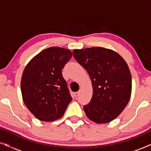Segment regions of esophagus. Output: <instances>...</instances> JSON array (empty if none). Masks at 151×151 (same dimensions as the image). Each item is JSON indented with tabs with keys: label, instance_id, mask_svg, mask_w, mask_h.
<instances>
[{
	"label": "esophagus",
	"instance_id": "esophagus-1",
	"mask_svg": "<svg viewBox=\"0 0 151 151\" xmlns=\"http://www.w3.org/2000/svg\"><path fill=\"white\" fill-rule=\"evenodd\" d=\"M79 94H80V91L74 93V96H75V97H78V96H79Z\"/></svg>",
	"mask_w": 151,
	"mask_h": 151
}]
</instances>
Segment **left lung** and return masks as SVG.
<instances>
[{"mask_svg": "<svg viewBox=\"0 0 151 151\" xmlns=\"http://www.w3.org/2000/svg\"><path fill=\"white\" fill-rule=\"evenodd\" d=\"M73 55L93 84L91 100L84 106L86 116L98 124L110 122L131 98L132 79L127 63L118 53L103 47L74 49Z\"/></svg>", "mask_w": 151, "mask_h": 151, "instance_id": "left-lung-1", "label": "left lung"}]
</instances>
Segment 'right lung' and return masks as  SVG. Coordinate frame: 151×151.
<instances>
[{
  "mask_svg": "<svg viewBox=\"0 0 151 151\" xmlns=\"http://www.w3.org/2000/svg\"><path fill=\"white\" fill-rule=\"evenodd\" d=\"M72 57L70 50L52 47L31 60L22 76L23 102L37 119L51 122L60 118L72 100L62 70Z\"/></svg>",
  "mask_w": 151,
  "mask_h": 151,
  "instance_id": "1",
  "label": "right lung"
}]
</instances>
